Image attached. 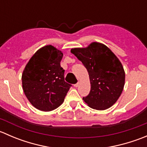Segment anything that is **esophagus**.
Listing matches in <instances>:
<instances>
[{"label": "esophagus", "mask_w": 147, "mask_h": 147, "mask_svg": "<svg viewBox=\"0 0 147 147\" xmlns=\"http://www.w3.org/2000/svg\"><path fill=\"white\" fill-rule=\"evenodd\" d=\"M80 84V82H78V83H77V84H74V87H79Z\"/></svg>", "instance_id": "1"}]
</instances>
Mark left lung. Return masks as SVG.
<instances>
[{
  "instance_id": "obj_1",
  "label": "left lung",
  "mask_w": 147,
  "mask_h": 147,
  "mask_svg": "<svg viewBox=\"0 0 147 147\" xmlns=\"http://www.w3.org/2000/svg\"><path fill=\"white\" fill-rule=\"evenodd\" d=\"M70 51L88 72L91 89L82 98L84 102L97 110L111 107L119 99L125 83V72L118 57L107 46L97 42Z\"/></svg>"
}]
</instances>
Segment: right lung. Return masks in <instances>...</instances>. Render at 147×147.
Returning a JSON list of instances; mask_svg holds the SVG:
<instances>
[{"instance_id": "obj_1", "label": "right lung", "mask_w": 147, "mask_h": 147, "mask_svg": "<svg viewBox=\"0 0 147 147\" xmlns=\"http://www.w3.org/2000/svg\"><path fill=\"white\" fill-rule=\"evenodd\" d=\"M63 53L47 45L37 50L22 74V86L28 101L36 109L50 112L63 103L71 84L65 82L60 66Z\"/></svg>"}]
</instances>
